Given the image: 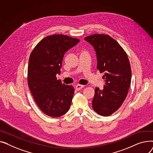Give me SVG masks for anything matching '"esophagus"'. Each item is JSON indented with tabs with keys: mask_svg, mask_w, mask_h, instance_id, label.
<instances>
[{
	"mask_svg": "<svg viewBox=\"0 0 153 153\" xmlns=\"http://www.w3.org/2000/svg\"><path fill=\"white\" fill-rule=\"evenodd\" d=\"M85 85H80V84H77L76 85V91H80L82 88H83Z\"/></svg>",
	"mask_w": 153,
	"mask_h": 153,
	"instance_id": "esophagus-1",
	"label": "esophagus"
}]
</instances>
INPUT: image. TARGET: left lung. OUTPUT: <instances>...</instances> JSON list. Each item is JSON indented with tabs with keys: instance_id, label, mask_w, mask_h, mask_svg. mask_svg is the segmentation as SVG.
Segmentation results:
<instances>
[{
	"instance_id": "obj_1",
	"label": "left lung",
	"mask_w": 153,
	"mask_h": 153,
	"mask_svg": "<svg viewBox=\"0 0 153 153\" xmlns=\"http://www.w3.org/2000/svg\"><path fill=\"white\" fill-rule=\"evenodd\" d=\"M94 47L97 68L104 75L105 85L96 87L92 108L99 115L108 117L116 111L125 100L131 78L130 63L126 53L108 35L94 34L84 38Z\"/></svg>"
}]
</instances>
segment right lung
<instances>
[{
    "label": "right lung",
    "instance_id": "add662e5",
    "mask_svg": "<svg viewBox=\"0 0 153 153\" xmlns=\"http://www.w3.org/2000/svg\"><path fill=\"white\" fill-rule=\"evenodd\" d=\"M79 39L64 35H53L42 39L29 58L28 84L37 105L44 114L59 117L69 110L74 89L62 84L56 74L61 73L65 53Z\"/></svg>",
    "mask_w": 153,
    "mask_h": 153
}]
</instances>
